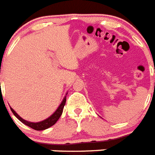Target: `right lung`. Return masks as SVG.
Instances as JSON below:
<instances>
[{"label":"right lung","mask_w":155,"mask_h":155,"mask_svg":"<svg viewBox=\"0 0 155 155\" xmlns=\"http://www.w3.org/2000/svg\"><path fill=\"white\" fill-rule=\"evenodd\" d=\"M65 102H66V97H64L63 100H62V104H60V106L58 107V108L57 109L56 111H55V112L54 113L51 117H48V119L46 120H45L41 121V122H38V123H31V122H28V121H26L25 120L22 119L21 117H19L18 114H17V113L13 109L11 108V110H12L14 115H15V117H16L21 121V122H22L23 124L27 125V126L30 127L32 128V129L36 130H42L47 129V128L50 127L54 125L55 123L57 122V120L59 119V117H60L61 115H62V111H63L64 106H65Z\"/></svg>","instance_id":"add662e5"}]
</instances>
